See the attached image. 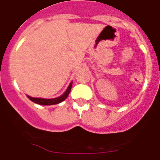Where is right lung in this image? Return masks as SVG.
Listing matches in <instances>:
<instances>
[{"instance_id":"right-lung-1","label":"right lung","mask_w":160,"mask_h":160,"mask_svg":"<svg viewBox=\"0 0 160 160\" xmlns=\"http://www.w3.org/2000/svg\"><path fill=\"white\" fill-rule=\"evenodd\" d=\"M71 87L72 83H70L69 87L67 88V90H66V92H65L62 96H60V97L58 98H56L45 99V98H32L29 95H27V97L29 98V99L32 102H33L35 103H38V104H40V105H54V104H58V103L64 101L66 98H67V96L70 94V90H71Z\"/></svg>"}]
</instances>
